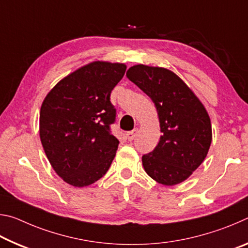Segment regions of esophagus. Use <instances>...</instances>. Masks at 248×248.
Instances as JSON below:
<instances>
[{
    "instance_id": "esophagus-1",
    "label": "esophagus",
    "mask_w": 248,
    "mask_h": 248,
    "mask_svg": "<svg viewBox=\"0 0 248 248\" xmlns=\"http://www.w3.org/2000/svg\"><path fill=\"white\" fill-rule=\"evenodd\" d=\"M137 132H138V129H134V130H132V131L127 132V139H128L129 141H132V140L134 139V138H136Z\"/></svg>"
}]
</instances>
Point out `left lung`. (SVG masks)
Instances as JSON below:
<instances>
[{"label":"left lung","instance_id":"8db88e82","mask_svg":"<svg viewBox=\"0 0 248 248\" xmlns=\"http://www.w3.org/2000/svg\"><path fill=\"white\" fill-rule=\"evenodd\" d=\"M127 78L152 99L159 119L158 144L142 156L146 174L167 186L184 182L203 162L211 144L207 110L183 79L170 70L133 65Z\"/></svg>","mask_w":248,"mask_h":248}]
</instances>
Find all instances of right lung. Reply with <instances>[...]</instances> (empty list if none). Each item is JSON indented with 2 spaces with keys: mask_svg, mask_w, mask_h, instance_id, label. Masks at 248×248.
Instances as JSON below:
<instances>
[{
  "mask_svg": "<svg viewBox=\"0 0 248 248\" xmlns=\"http://www.w3.org/2000/svg\"><path fill=\"white\" fill-rule=\"evenodd\" d=\"M125 69L109 62L87 64L61 79L41 105L45 153L56 173L72 186H89L110 167L119 144L110 130L117 114L110 94Z\"/></svg>",
  "mask_w": 248,
  "mask_h": 248,
  "instance_id": "add662e5",
  "label": "right lung"
}]
</instances>
